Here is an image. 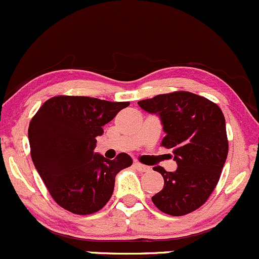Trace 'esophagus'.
I'll return each mask as SVG.
<instances>
[{
	"instance_id": "34e87169",
	"label": "esophagus",
	"mask_w": 259,
	"mask_h": 259,
	"mask_svg": "<svg viewBox=\"0 0 259 259\" xmlns=\"http://www.w3.org/2000/svg\"><path fill=\"white\" fill-rule=\"evenodd\" d=\"M135 168L140 172H150L149 166H145V164L139 163V162H135Z\"/></svg>"
}]
</instances>
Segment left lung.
Returning a JSON list of instances; mask_svg holds the SVG:
<instances>
[{"label":"left lung","mask_w":259,"mask_h":259,"mask_svg":"<svg viewBox=\"0 0 259 259\" xmlns=\"http://www.w3.org/2000/svg\"><path fill=\"white\" fill-rule=\"evenodd\" d=\"M138 104L160 115L166 133L161 145L173 149L178 164L175 172L155 167L164 186L152 197L153 204L172 217L189 214L208 200L220 180L229 152L225 116L214 102L187 91L158 95Z\"/></svg>","instance_id":"8db88e82"}]
</instances>
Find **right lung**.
Segmentation results:
<instances>
[{
  "mask_svg": "<svg viewBox=\"0 0 259 259\" xmlns=\"http://www.w3.org/2000/svg\"><path fill=\"white\" fill-rule=\"evenodd\" d=\"M129 102L82 96L48 99L28 129L34 166L54 200L77 215L97 212L114 190L116 173L132 166L127 153L108 160L93 152L103 125Z\"/></svg>",
  "mask_w": 259,
  "mask_h": 259,
  "instance_id": "1",
  "label": "right lung"
}]
</instances>
